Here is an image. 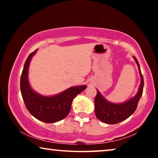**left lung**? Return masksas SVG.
I'll return each mask as SVG.
<instances>
[{"instance_id":"8db88e82","label":"left lung","mask_w":158,"mask_h":158,"mask_svg":"<svg viewBox=\"0 0 158 158\" xmlns=\"http://www.w3.org/2000/svg\"><path fill=\"white\" fill-rule=\"evenodd\" d=\"M133 58L137 64L141 78L138 91L135 96L124 102L116 103L108 101L99 90H97V95L95 98V113L96 117L106 124H115L123 122L132 115L137 109L138 102L143 92L144 79L137 58L135 56H133Z\"/></svg>"}]
</instances>
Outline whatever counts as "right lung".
<instances>
[{
	"instance_id": "obj_1",
	"label": "right lung",
	"mask_w": 158,
	"mask_h": 158,
	"mask_svg": "<svg viewBox=\"0 0 158 158\" xmlns=\"http://www.w3.org/2000/svg\"><path fill=\"white\" fill-rule=\"evenodd\" d=\"M37 49L26 60L21 76V92L28 111L34 117L45 123H55L63 119L70 111L73 99L87 88L86 85L73 86L53 96H44L34 91L29 81L30 62Z\"/></svg>"
}]
</instances>
